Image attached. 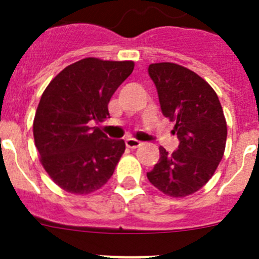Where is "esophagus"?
Wrapping results in <instances>:
<instances>
[{
    "instance_id": "34e87169",
    "label": "esophagus",
    "mask_w": 259,
    "mask_h": 259,
    "mask_svg": "<svg viewBox=\"0 0 259 259\" xmlns=\"http://www.w3.org/2000/svg\"><path fill=\"white\" fill-rule=\"evenodd\" d=\"M140 144H142V143L139 142V140H136V139L130 138V139H127V140H125V145H127L128 148H131V149L138 148V147H140Z\"/></svg>"
}]
</instances>
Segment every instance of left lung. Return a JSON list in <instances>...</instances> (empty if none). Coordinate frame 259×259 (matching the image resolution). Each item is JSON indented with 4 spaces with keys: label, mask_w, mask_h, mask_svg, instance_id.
<instances>
[{
    "label": "left lung",
    "mask_w": 259,
    "mask_h": 259,
    "mask_svg": "<svg viewBox=\"0 0 259 259\" xmlns=\"http://www.w3.org/2000/svg\"><path fill=\"white\" fill-rule=\"evenodd\" d=\"M164 116L176 124L179 149L160 159L147 173L149 183L169 197L200 191L214 175L225 152L228 125L215 91L205 79L184 66L161 62L148 66Z\"/></svg>",
    "instance_id": "obj_1"
}]
</instances>
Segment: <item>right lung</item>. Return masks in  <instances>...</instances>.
<instances>
[{
    "label": "right lung",
    "instance_id": "right-lung-1",
    "mask_svg": "<svg viewBox=\"0 0 259 259\" xmlns=\"http://www.w3.org/2000/svg\"><path fill=\"white\" fill-rule=\"evenodd\" d=\"M132 61L84 58L62 70L40 96L33 121L39 161L63 191L90 194L110 180L125 151L94 121L110 116L111 96L134 71Z\"/></svg>",
    "mask_w": 259,
    "mask_h": 259
}]
</instances>
